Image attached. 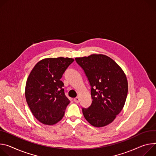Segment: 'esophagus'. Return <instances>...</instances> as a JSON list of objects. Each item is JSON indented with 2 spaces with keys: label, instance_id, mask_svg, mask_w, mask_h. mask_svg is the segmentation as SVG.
<instances>
[{
  "label": "esophagus",
  "instance_id": "obj_1",
  "mask_svg": "<svg viewBox=\"0 0 156 156\" xmlns=\"http://www.w3.org/2000/svg\"><path fill=\"white\" fill-rule=\"evenodd\" d=\"M74 101L76 103H79V97H76L74 99Z\"/></svg>",
  "mask_w": 156,
  "mask_h": 156
}]
</instances>
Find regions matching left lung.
<instances>
[{"mask_svg": "<svg viewBox=\"0 0 156 156\" xmlns=\"http://www.w3.org/2000/svg\"><path fill=\"white\" fill-rule=\"evenodd\" d=\"M91 87L92 101L82 113L94 126L102 127L111 123L122 110L128 94V81L121 67L110 58L92 55L76 58Z\"/></svg>", "mask_w": 156, "mask_h": 156, "instance_id": "8db88e82", "label": "left lung"}]
</instances>
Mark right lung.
Listing matches in <instances>:
<instances>
[{"label": "right lung", "mask_w": 156, "mask_h": 156, "mask_svg": "<svg viewBox=\"0 0 156 156\" xmlns=\"http://www.w3.org/2000/svg\"><path fill=\"white\" fill-rule=\"evenodd\" d=\"M72 58H46L38 62L26 83L25 98L34 116L44 125H54L62 118L70 100L61 80Z\"/></svg>", "instance_id": "add662e5"}]
</instances>
